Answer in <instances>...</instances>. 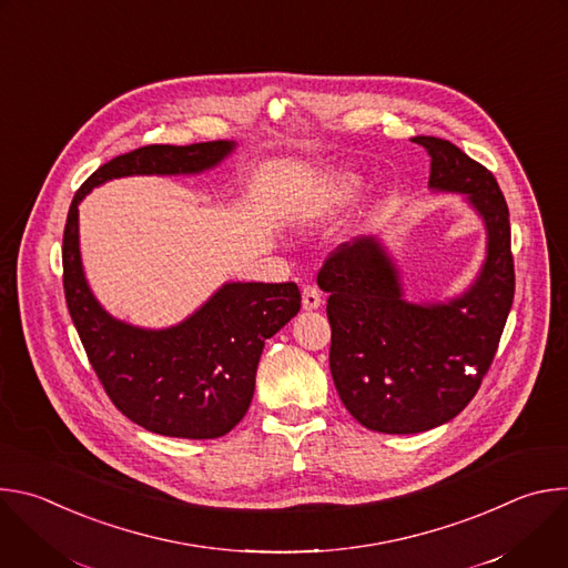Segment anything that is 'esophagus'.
<instances>
[{
    "mask_svg": "<svg viewBox=\"0 0 568 568\" xmlns=\"http://www.w3.org/2000/svg\"><path fill=\"white\" fill-rule=\"evenodd\" d=\"M321 305V290L316 285H303V307L316 310Z\"/></svg>",
    "mask_w": 568,
    "mask_h": 568,
    "instance_id": "34e87169",
    "label": "esophagus"
}]
</instances>
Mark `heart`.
<instances>
[{"label": "heart", "instance_id": "b5f03b06", "mask_svg": "<svg viewBox=\"0 0 568 568\" xmlns=\"http://www.w3.org/2000/svg\"><path fill=\"white\" fill-rule=\"evenodd\" d=\"M357 191H359V180L353 178L351 173L333 175L318 191H314V195L310 197V202L303 209V215L310 220L328 217L337 209L348 204L357 195Z\"/></svg>", "mask_w": 568, "mask_h": 568}]
</instances>
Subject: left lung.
<instances>
[{
    "label": "left lung",
    "instance_id": "obj_1",
    "mask_svg": "<svg viewBox=\"0 0 568 568\" xmlns=\"http://www.w3.org/2000/svg\"><path fill=\"white\" fill-rule=\"evenodd\" d=\"M432 156L429 186L465 193L488 231L474 285L447 303L402 298L397 267L375 237H355L323 263L331 373L351 416L379 434H420L456 418L499 348L515 298L510 215L495 175L452 141L414 136Z\"/></svg>",
    "mask_w": 568,
    "mask_h": 568
}]
</instances>
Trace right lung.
Masks as SVG:
<instances>
[{
  "label": "right lung",
  "instance_id": "add662e5",
  "mask_svg": "<svg viewBox=\"0 0 568 568\" xmlns=\"http://www.w3.org/2000/svg\"><path fill=\"white\" fill-rule=\"evenodd\" d=\"M233 148V141L136 148L92 173L69 206L62 285L71 321L114 407L152 434L206 440L245 418L263 346L296 316L301 292L296 283H226L180 326L134 328L110 316L85 281L78 204L114 178L209 171Z\"/></svg>",
  "mask_w": 568,
  "mask_h": 568
}]
</instances>
